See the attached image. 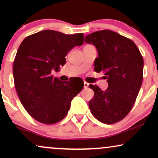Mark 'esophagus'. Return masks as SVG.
<instances>
[{"mask_svg":"<svg viewBox=\"0 0 158 158\" xmlns=\"http://www.w3.org/2000/svg\"><path fill=\"white\" fill-rule=\"evenodd\" d=\"M89 83H88L87 82H84V88H88Z\"/></svg>","mask_w":158,"mask_h":158,"instance_id":"34e87169","label":"esophagus"}]
</instances>
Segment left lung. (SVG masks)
Masks as SVG:
<instances>
[{
  "label": "left lung",
  "mask_w": 158,
  "mask_h": 158,
  "mask_svg": "<svg viewBox=\"0 0 158 158\" xmlns=\"http://www.w3.org/2000/svg\"><path fill=\"white\" fill-rule=\"evenodd\" d=\"M85 42L97 49L94 70L103 72L109 85L102 90L98 85H89L94 91L89 101L90 111L99 122L114 124L132 109L143 78V58L133 41L111 30L90 34Z\"/></svg>",
  "instance_id": "1"
}]
</instances>
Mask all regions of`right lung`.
Instances as JSON below:
<instances>
[{"mask_svg":"<svg viewBox=\"0 0 158 158\" xmlns=\"http://www.w3.org/2000/svg\"><path fill=\"white\" fill-rule=\"evenodd\" d=\"M82 33L69 35L44 30L26 37L14 62V79L23 106L34 119L55 124L65 117L73 98L83 89V81L62 82L51 75L66 62L75 46L83 44Z\"/></svg>","mask_w":158,"mask_h":158,"instance_id":"1","label":"right lung"}]
</instances>
